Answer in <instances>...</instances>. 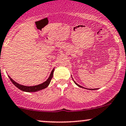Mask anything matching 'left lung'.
Segmentation results:
<instances>
[{"instance_id": "8db88e82", "label": "left lung", "mask_w": 126, "mask_h": 126, "mask_svg": "<svg viewBox=\"0 0 126 126\" xmlns=\"http://www.w3.org/2000/svg\"><path fill=\"white\" fill-rule=\"evenodd\" d=\"M74 82H75V84H76V85H78V87H81V85H78V84H77V82H75V81H74ZM92 90H94V89H92Z\"/></svg>"}]
</instances>
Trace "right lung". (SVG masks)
Masks as SVG:
<instances>
[{
	"label": "right lung",
	"instance_id": "right-lung-1",
	"mask_svg": "<svg viewBox=\"0 0 126 126\" xmlns=\"http://www.w3.org/2000/svg\"><path fill=\"white\" fill-rule=\"evenodd\" d=\"M54 71V69H53V70L51 71V73L50 76H49V78H48V79L45 82H43L42 84H39V85H34V86H24V85H22L21 84H19L16 83V82H15L9 76V78L10 79V80L11 81V82L14 84V85H16L17 88H18L19 89L23 91V92H37V91H39L41 90L44 89V88H47L48 86L49 83L51 82V80L52 78V76H53V72Z\"/></svg>",
	"mask_w": 126,
	"mask_h": 126
}]
</instances>
